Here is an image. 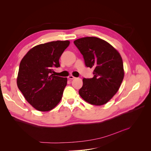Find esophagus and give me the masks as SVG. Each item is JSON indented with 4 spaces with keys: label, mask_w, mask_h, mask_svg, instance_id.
<instances>
[{
    "label": "esophagus",
    "mask_w": 151,
    "mask_h": 151,
    "mask_svg": "<svg viewBox=\"0 0 151 151\" xmlns=\"http://www.w3.org/2000/svg\"><path fill=\"white\" fill-rule=\"evenodd\" d=\"M68 78L70 80H72V79H74L75 78V77H74V76H72V75H71V76H68Z\"/></svg>",
    "instance_id": "1"
}]
</instances>
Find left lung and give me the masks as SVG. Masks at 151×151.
Listing matches in <instances>:
<instances>
[{
  "label": "left lung",
  "mask_w": 151,
  "mask_h": 151,
  "mask_svg": "<svg viewBox=\"0 0 151 151\" xmlns=\"http://www.w3.org/2000/svg\"><path fill=\"white\" fill-rule=\"evenodd\" d=\"M74 45L83 55L86 67L93 68V78H84L79 93L91 104L103 105L119 89L124 77L120 53L111 45L97 37L77 39Z\"/></svg>",
  "instance_id": "left-lung-1"
}]
</instances>
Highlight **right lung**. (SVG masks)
<instances>
[{"instance_id":"obj_1","label":"right lung","mask_w":151,"mask_h":151,"mask_svg":"<svg viewBox=\"0 0 151 151\" xmlns=\"http://www.w3.org/2000/svg\"><path fill=\"white\" fill-rule=\"evenodd\" d=\"M70 44L56 41L31 48L21 61L17 84L32 106L48 111L60 101L67 86V77L54 76L53 68L60 67L59 59Z\"/></svg>"}]
</instances>
